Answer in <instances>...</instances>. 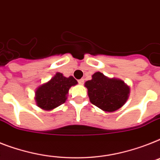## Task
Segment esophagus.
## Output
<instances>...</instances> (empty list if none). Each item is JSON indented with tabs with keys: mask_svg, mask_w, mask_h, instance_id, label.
Listing matches in <instances>:
<instances>
[{
	"mask_svg": "<svg viewBox=\"0 0 160 160\" xmlns=\"http://www.w3.org/2000/svg\"><path fill=\"white\" fill-rule=\"evenodd\" d=\"M78 83H79L80 84H83L84 83V79H80V80H78Z\"/></svg>",
	"mask_w": 160,
	"mask_h": 160,
	"instance_id": "obj_1",
	"label": "esophagus"
}]
</instances>
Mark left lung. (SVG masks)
Listing matches in <instances>:
<instances>
[{"label":"left lung","mask_w":160,"mask_h":160,"mask_svg":"<svg viewBox=\"0 0 160 160\" xmlns=\"http://www.w3.org/2000/svg\"><path fill=\"white\" fill-rule=\"evenodd\" d=\"M89 100L103 111L114 112L127 100L130 88L117 79H109L100 72L92 76V80L85 82Z\"/></svg>","instance_id":"left-lung-1"}]
</instances>
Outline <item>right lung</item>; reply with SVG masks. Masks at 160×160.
Returning <instances> with one entry per match:
<instances>
[{
  "label": "right lung",
  "instance_id": "add662e5",
  "mask_svg": "<svg viewBox=\"0 0 160 160\" xmlns=\"http://www.w3.org/2000/svg\"><path fill=\"white\" fill-rule=\"evenodd\" d=\"M77 84L72 76L67 78L62 74L57 73L46 84H42L36 91V102L42 109L52 110L67 100V94L72 85Z\"/></svg>",
  "mask_w": 160,
  "mask_h": 160
}]
</instances>
